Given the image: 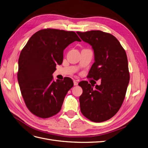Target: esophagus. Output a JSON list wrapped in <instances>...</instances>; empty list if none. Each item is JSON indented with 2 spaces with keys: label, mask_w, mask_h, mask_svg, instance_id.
I'll list each match as a JSON object with an SVG mask.
<instances>
[{
  "label": "esophagus",
  "mask_w": 148,
  "mask_h": 148,
  "mask_svg": "<svg viewBox=\"0 0 148 148\" xmlns=\"http://www.w3.org/2000/svg\"><path fill=\"white\" fill-rule=\"evenodd\" d=\"M73 84H74L75 86H77V85L78 84V82L77 81V80H74V81H73Z\"/></svg>",
  "instance_id": "1"
}]
</instances>
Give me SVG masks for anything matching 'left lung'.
Listing matches in <instances>:
<instances>
[{
	"mask_svg": "<svg viewBox=\"0 0 148 148\" xmlns=\"http://www.w3.org/2000/svg\"><path fill=\"white\" fill-rule=\"evenodd\" d=\"M92 46L95 63L88 77L101 79L100 85L79 83L83 89L79 105L83 115L95 122H102L117 114L123 102L130 81L126 52L113 35L99 30L77 32Z\"/></svg>",
	"mask_w": 148,
	"mask_h": 148,
	"instance_id": "8db88e82",
	"label": "left lung"
}]
</instances>
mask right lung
<instances>
[{"label":"right lung","instance_id":"1","mask_svg":"<svg viewBox=\"0 0 148 148\" xmlns=\"http://www.w3.org/2000/svg\"><path fill=\"white\" fill-rule=\"evenodd\" d=\"M75 41L81 40L73 31L44 29L34 33L22 49L18 82L26 107L39 117L49 118L59 112L73 86L69 77L53 81L52 74L56 65L62 64L64 49Z\"/></svg>","mask_w":148,"mask_h":148}]
</instances>
